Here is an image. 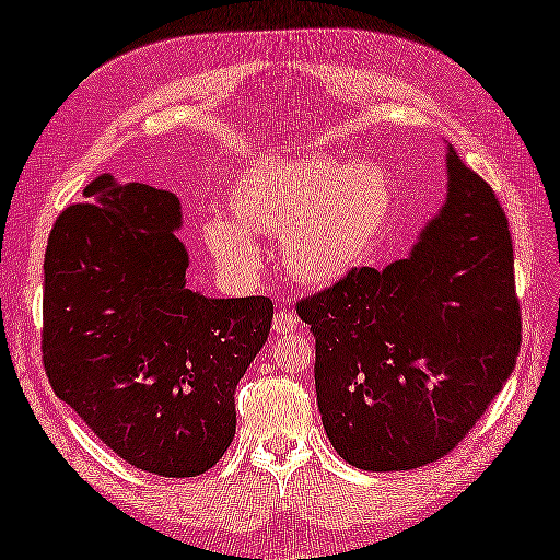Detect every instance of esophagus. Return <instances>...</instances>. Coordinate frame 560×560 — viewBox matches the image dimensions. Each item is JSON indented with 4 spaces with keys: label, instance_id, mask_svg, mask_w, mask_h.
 Segmentation results:
<instances>
[{
    "label": "esophagus",
    "instance_id": "34e87169",
    "mask_svg": "<svg viewBox=\"0 0 560 560\" xmlns=\"http://www.w3.org/2000/svg\"><path fill=\"white\" fill-rule=\"evenodd\" d=\"M272 328H275V334H280V336H288V334H293L295 328H298V320H295L293 313H288V311H280L278 316H275V320H272Z\"/></svg>",
    "mask_w": 560,
    "mask_h": 560
}]
</instances>
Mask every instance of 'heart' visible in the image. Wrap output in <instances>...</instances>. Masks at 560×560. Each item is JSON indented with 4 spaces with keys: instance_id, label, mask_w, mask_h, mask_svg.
Wrapping results in <instances>:
<instances>
[{
    "instance_id": "heart-1",
    "label": "heart",
    "mask_w": 560,
    "mask_h": 560,
    "mask_svg": "<svg viewBox=\"0 0 560 560\" xmlns=\"http://www.w3.org/2000/svg\"><path fill=\"white\" fill-rule=\"evenodd\" d=\"M226 219L203 224L221 265L255 270L249 234L280 236L282 265L311 285L341 280L370 255L393 211V183L380 165L326 158H262L242 167L224 194Z\"/></svg>"
}]
</instances>
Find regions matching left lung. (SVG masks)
Masks as SVG:
<instances>
[{
  "instance_id": "obj_1",
  "label": "left lung",
  "mask_w": 560,
  "mask_h": 560,
  "mask_svg": "<svg viewBox=\"0 0 560 560\" xmlns=\"http://www.w3.org/2000/svg\"><path fill=\"white\" fill-rule=\"evenodd\" d=\"M316 339V395L343 462L408 471L477 425L515 370L523 311L492 186L448 148V201L412 255L354 267L295 305Z\"/></svg>"
}]
</instances>
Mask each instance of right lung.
I'll use <instances>...</instances> for the list:
<instances>
[{"label": "right lung", "instance_id": "add662e5", "mask_svg": "<svg viewBox=\"0 0 560 560\" xmlns=\"http://www.w3.org/2000/svg\"><path fill=\"white\" fill-rule=\"evenodd\" d=\"M52 224L45 252L43 366L121 462L196 477L236 431L234 389L272 326V301L186 288L180 203L102 175Z\"/></svg>", "mask_w": 560, "mask_h": 560}]
</instances>
